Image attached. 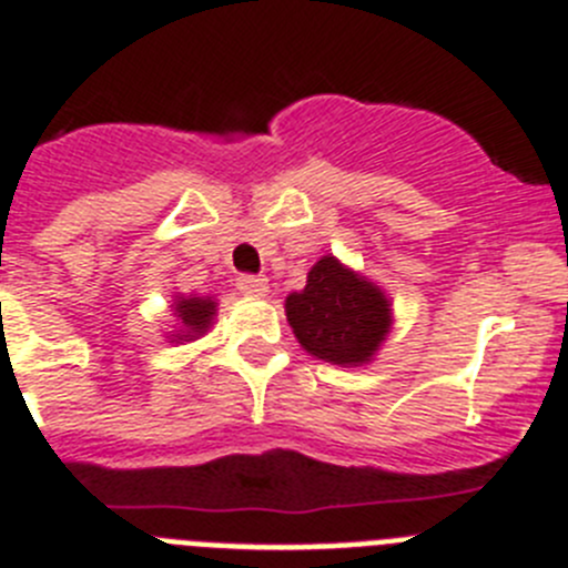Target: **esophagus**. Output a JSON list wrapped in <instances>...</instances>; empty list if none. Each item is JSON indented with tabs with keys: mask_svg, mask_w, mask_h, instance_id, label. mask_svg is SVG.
<instances>
[{
	"mask_svg": "<svg viewBox=\"0 0 568 568\" xmlns=\"http://www.w3.org/2000/svg\"><path fill=\"white\" fill-rule=\"evenodd\" d=\"M236 287L242 290L244 295H250V298H264V295L270 293L267 278H262V275H239Z\"/></svg>",
	"mask_w": 568,
	"mask_h": 568,
	"instance_id": "obj_1",
	"label": "esophagus"
}]
</instances>
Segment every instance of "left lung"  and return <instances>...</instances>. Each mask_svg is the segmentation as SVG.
Segmentation results:
<instances>
[{
	"label": "left lung",
	"mask_w": 568,
	"mask_h": 568,
	"mask_svg": "<svg viewBox=\"0 0 568 568\" xmlns=\"http://www.w3.org/2000/svg\"><path fill=\"white\" fill-rule=\"evenodd\" d=\"M287 321L301 346L335 366H363L392 329V301L335 256L312 264L306 287L287 295Z\"/></svg>",
	"instance_id": "left-lung-1"
}]
</instances>
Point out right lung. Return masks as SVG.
<instances>
[{
    "label": "right lung",
    "instance_id": "obj_1",
    "mask_svg": "<svg viewBox=\"0 0 568 568\" xmlns=\"http://www.w3.org/2000/svg\"><path fill=\"white\" fill-rule=\"evenodd\" d=\"M213 315H216V301L207 298V295H176L174 298V318H176V332L169 335L171 343L180 341H196L200 335H205L213 324Z\"/></svg>",
    "mask_w": 568,
    "mask_h": 568
}]
</instances>
